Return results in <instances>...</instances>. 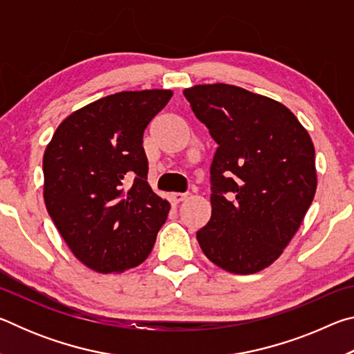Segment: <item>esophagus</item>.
<instances>
[{
	"mask_svg": "<svg viewBox=\"0 0 354 354\" xmlns=\"http://www.w3.org/2000/svg\"><path fill=\"white\" fill-rule=\"evenodd\" d=\"M185 198H187V194H178V192H173V194H170V200H171V203H175V205L184 201Z\"/></svg>",
	"mask_w": 354,
	"mask_h": 354,
	"instance_id": "obj_1",
	"label": "esophagus"
}]
</instances>
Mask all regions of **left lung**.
<instances>
[{
  "label": "left lung",
  "instance_id": "1",
  "mask_svg": "<svg viewBox=\"0 0 354 354\" xmlns=\"http://www.w3.org/2000/svg\"><path fill=\"white\" fill-rule=\"evenodd\" d=\"M184 97L218 145L200 247L226 272H261L283 254L314 200L313 139L284 104L242 87L198 84Z\"/></svg>",
  "mask_w": 354,
  "mask_h": 354
}]
</instances>
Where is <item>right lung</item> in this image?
I'll use <instances>...</instances> for the list:
<instances>
[{
    "label": "right lung",
    "instance_id": "obj_1",
    "mask_svg": "<svg viewBox=\"0 0 354 354\" xmlns=\"http://www.w3.org/2000/svg\"><path fill=\"white\" fill-rule=\"evenodd\" d=\"M171 91L118 92L71 112L44 154V200L84 266L123 273L147 259L170 203L147 181L143 131Z\"/></svg>",
    "mask_w": 354,
    "mask_h": 354
}]
</instances>
